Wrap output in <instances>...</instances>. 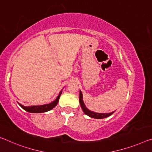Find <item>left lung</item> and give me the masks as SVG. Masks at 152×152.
Instances as JSON below:
<instances>
[{
  "label": "left lung",
  "instance_id": "left-lung-1",
  "mask_svg": "<svg viewBox=\"0 0 152 152\" xmlns=\"http://www.w3.org/2000/svg\"><path fill=\"white\" fill-rule=\"evenodd\" d=\"M79 102H80V105L81 107V109L83 111L84 113L86 114V115L91 117V118H96V119H102V118H107V117L110 116L114 113L113 112H111V113H95V112L91 111L89 109H88L86 108V107L84 104V102L83 101V95L82 93L80 91L79 92Z\"/></svg>",
  "mask_w": 152,
  "mask_h": 152
}]
</instances>
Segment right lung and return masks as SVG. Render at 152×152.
<instances>
[{"instance_id": "add662e5", "label": "right lung", "mask_w": 152, "mask_h": 152, "mask_svg": "<svg viewBox=\"0 0 152 152\" xmlns=\"http://www.w3.org/2000/svg\"><path fill=\"white\" fill-rule=\"evenodd\" d=\"M61 94H62V91L60 92V94L58 96L56 99L53 100V102H52L50 104H43V105H39V106H28V107H25L21 104H19L22 109H24L25 111H26L28 112H30V113H43V112H46V111L52 110L53 108H54V107L56 106L58 101H59V99Z\"/></svg>"}]
</instances>
